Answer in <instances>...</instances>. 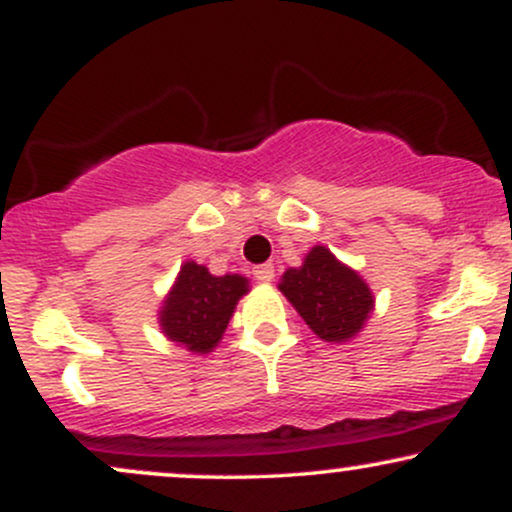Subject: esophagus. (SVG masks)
Here are the masks:
<instances>
[{
    "label": "esophagus",
    "mask_w": 512,
    "mask_h": 512,
    "mask_svg": "<svg viewBox=\"0 0 512 512\" xmlns=\"http://www.w3.org/2000/svg\"><path fill=\"white\" fill-rule=\"evenodd\" d=\"M252 274H255V279L262 281V284H269V281L274 279V264H269V262L257 264V267L252 269Z\"/></svg>",
    "instance_id": "1"
}]
</instances>
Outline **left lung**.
<instances>
[{
	"label": "left lung",
	"mask_w": 512,
	"mask_h": 512,
	"mask_svg": "<svg viewBox=\"0 0 512 512\" xmlns=\"http://www.w3.org/2000/svg\"><path fill=\"white\" fill-rule=\"evenodd\" d=\"M279 289L305 325L325 342L351 339L373 310V293L366 281L320 245L308 252L303 267H291L281 276Z\"/></svg>",
	"instance_id": "1"
}]
</instances>
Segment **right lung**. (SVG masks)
I'll return each instance as SVG.
<instances>
[{"mask_svg": "<svg viewBox=\"0 0 512 512\" xmlns=\"http://www.w3.org/2000/svg\"><path fill=\"white\" fill-rule=\"evenodd\" d=\"M248 293V279L238 274L214 276L207 267L185 262L161 310L166 337L195 354H209L226 332L238 298Z\"/></svg>", "mask_w": 512, "mask_h": 512, "instance_id": "add662e5", "label": "right lung"}]
</instances>
